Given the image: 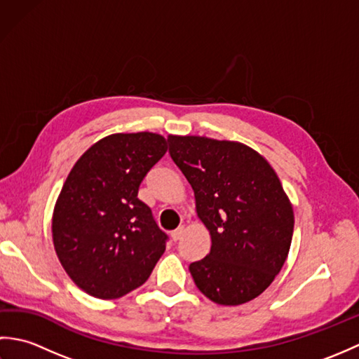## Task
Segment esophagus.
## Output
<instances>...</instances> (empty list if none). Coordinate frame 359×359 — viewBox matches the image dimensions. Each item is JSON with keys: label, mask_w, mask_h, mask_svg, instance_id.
<instances>
[{"label": "esophagus", "mask_w": 359, "mask_h": 359, "mask_svg": "<svg viewBox=\"0 0 359 359\" xmlns=\"http://www.w3.org/2000/svg\"><path fill=\"white\" fill-rule=\"evenodd\" d=\"M184 233H185V228L184 226H179L177 230H174L172 233H171V238H172V241L175 242V241H179L182 236H184Z\"/></svg>", "instance_id": "esophagus-1"}]
</instances>
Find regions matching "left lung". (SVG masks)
Returning <instances> with one entry per match:
<instances>
[{"instance_id": "8db88e82", "label": "left lung", "mask_w": 359, "mask_h": 359, "mask_svg": "<svg viewBox=\"0 0 359 359\" xmlns=\"http://www.w3.org/2000/svg\"><path fill=\"white\" fill-rule=\"evenodd\" d=\"M170 154L194 189L211 250L189 265L197 288L220 306H241L269 287L288 256L293 207L278 174L239 142L168 135Z\"/></svg>"}]
</instances>
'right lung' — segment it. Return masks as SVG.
I'll return each instance as SVG.
<instances>
[{"mask_svg": "<svg viewBox=\"0 0 359 359\" xmlns=\"http://www.w3.org/2000/svg\"><path fill=\"white\" fill-rule=\"evenodd\" d=\"M165 137L111 134L74 165L53 208L57 256L77 287L98 299H117L147 282L168 236L137 194L165 156Z\"/></svg>", "mask_w": 359, "mask_h": 359, "instance_id": "1", "label": "right lung"}]
</instances>
